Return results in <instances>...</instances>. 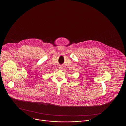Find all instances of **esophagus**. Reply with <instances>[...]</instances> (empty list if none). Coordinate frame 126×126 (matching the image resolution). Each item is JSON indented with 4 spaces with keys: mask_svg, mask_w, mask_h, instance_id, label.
<instances>
[{
    "mask_svg": "<svg viewBox=\"0 0 126 126\" xmlns=\"http://www.w3.org/2000/svg\"><path fill=\"white\" fill-rule=\"evenodd\" d=\"M59 69H61V68H62V66H60L59 67Z\"/></svg>",
    "mask_w": 126,
    "mask_h": 126,
    "instance_id": "1",
    "label": "esophagus"
}]
</instances>
